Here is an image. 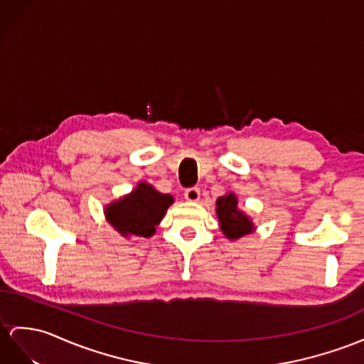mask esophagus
<instances>
[{
	"mask_svg": "<svg viewBox=\"0 0 364 364\" xmlns=\"http://www.w3.org/2000/svg\"><path fill=\"white\" fill-rule=\"evenodd\" d=\"M183 196H185V199L190 200V202H198L199 198H200V190L198 187L187 188L183 193Z\"/></svg>",
	"mask_w": 364,
	"mask_h": 364,
	"instance_id": "1",
	"label": "esophagus"
}]
</instances>
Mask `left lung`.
<instances>
[{
    "mask_svg": "<svg viewBox=\"0 0 364 364\" xmlns=\"http://www.w3.org/2000/svg\"><path fill=\"white\" fill-rule=\"evenodd\" d=\"M216 215L223 233L235 241L245 235L253 233L255 225L244 211L237 208V198L233 193L220 196L216 200Z\"/></svg>",
    "mask_w": 364,
    "mask_h": 364,
    "instance_id": "left-lung-1",
    "label": "left lung"
}]
</instances>
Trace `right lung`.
<instances>
[{
  "instance_id": "add662e5",
  "label": "right lung",
  "mask_w": 364,
  "mask_h": 364,
  "mask_svg": "<svg viewBox=\"0 0 364 364\" xmlns=\"http://www.w3.org/2000/svg\"><path fill=\"white\" fill-rule=\"evenodd\" d=\"M173 202L170 194L159 193L153 185L140 182L128 196L109 203L105 216L122 236L149 237L156 233V227Z\"/></svg>"
}]
</instances>
